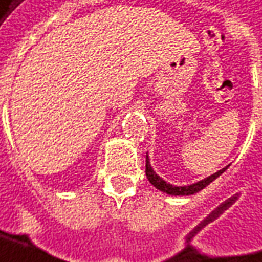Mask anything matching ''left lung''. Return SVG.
Here are the masks:
<instances>
[{"mask_svg":"<svg viewBox=\"0 0 262 262\" xmlns=\"http://www.w3.org/2000/svg\"><path fill=\"white\" fill-rule=\"evenodd\" d=\"M230 165H227L226 168L223 169L217 170L216 173H213V175L207 176L205 179H202V181L196 182V183H192V185H187V186H176V185H172L169 182L164 181L161 176L158 175L155 170L152 169L151 162H149V158H148V154H146V165H145V173L146 178H148V181L151 182L154 186L157 187L158 190H161V192H164L166 194H170V196H190V194H194L200 192L202 189H205L207 185H210L211 182L217 179L219 176L222 175L226 172V169L229 168Z\"/></svg>","mask_w":262,"mask_h":262,"instance_id":"left-lung-1","label":"left lung"}]
</instances>
